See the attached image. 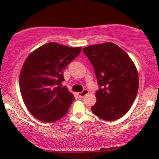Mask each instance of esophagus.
Instances as JSON below:
<instances>
[{"instance_id": "34e87169", "label": "esophagus", "mask_w": 159, "mask_h": 159, "mask_svg": "<svg viewBox=\"0 0 159 159\" xmlns=\"http://www.w3.org/2000/svg\"><path fill=\"white\" fill-rule=\"evenodd\" d=\"M89 93V90H84L82 92H80V93H78V95H79L80 98H83L84 96H85Z\"/></svg>"}]
</instances>
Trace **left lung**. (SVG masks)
I'll return each mask as SVG.
<instances>
[{"label":"left lung","mask_w":159,"mask_h":159,"mask_svg":"<svg viewBox=\"0 0 159 159\" xmlns=\"http://www.w3.org/2000/svg\"><path fill=\"white\" fill-rule=\"evenodd\" d=\"M82 51L94 67L101 87L92 112L106 121L120 119L130 109L138 93L139 78L134 62L111 42L89 45Z\"/></svg>","instance_id":"obj_1"}]
</instances>
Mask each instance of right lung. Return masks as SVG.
<instances>
[{
    "label": "right lung",
    "mask_w": 159,
    "mask_h": 159,
    "mask_svg": "<svg viewBox=\"0 0 159 159\" xmlns=\"http://www.w3.org/2000/svg\"><path fill=\"white\" fill-rule=\"evenodd\" d=\"M82 47L48 43L26 58L19 76L21 97L30 114L43 122H54L68 111L75 97L66 87L63 71L81 52Z\"/></svg>",
    "instance_id": "right-lung-1"
}]
</instances>
